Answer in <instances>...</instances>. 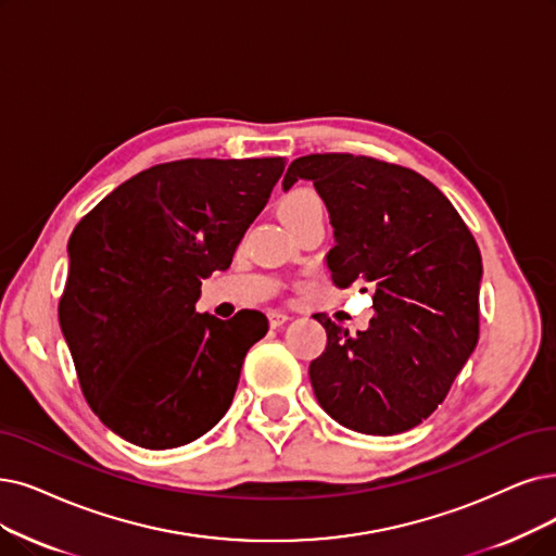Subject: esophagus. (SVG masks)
<instances>
[{"label": "esophagus", "mask_w": 556, "mask_h": 556, "mask_svg": "<svg viewBox=\"0 0 556 556\" xmlns=\"http://www.w3.org/2000/svg\"><path fill=\"white\" fill-rule=\"evenodd\" d=\"M269 321H271L274 328H280L282 324L290 321V317H287V313H280V309H271V313H269Z\"/></svg>", "instance_id": "1"}]
</instances>
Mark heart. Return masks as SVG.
Returning <instances> with one entry per match:
<instances>
[{
	"label": "heart",
	"instance_id": "heart-1",
	"mask_svg": "<svg viewBox=\"0 0 556 556\" xmlns=\"http://www.w3.org/2000/svg\"><path fill=\"white\" fill-rule=\"evenodd\" d=\"M319 198L315 191L309 189H294L287 195H282V201L278 205V214L285 220V224H292L294 218H299L301 214L309 212L313 207H319Z\"/></svg>",
	"mask_w": 556,
	"mask_h": 556
}]
</instances>
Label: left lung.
Segmentation results:
<instances>
[{
	"instance_id": "left-lung-1",
	"label": "left lung",
	"mask_w": 556,
	"mask_h": 556,
	"mask_svg": "<svg viewBox=\"0 0 556 556\" xmlns=\"http://www.w3.org/2000/svg\"><path fill=\"white\" fill-rule=\"evenodd\" d=\"M315 185L336 247L332 282L374 290L367 330L324 315L326 349L309 363L319 406L342 427L394 435L417 427L447 396L479 340L481 253L468 226L419 173L355 154H307L282 189Z\"/></svg>"
}]
</instances>
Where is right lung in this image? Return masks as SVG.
<instances>
[{"label": "right lung", "instance_id": "1", "mask_svg": "<svg viewBox=\"0 0 556 556\" xmlns=\"http://www.w3.org/2000/svg\"><path fill=\"white\" fill-rule=\"evenodd\" d=\"M282 170V157L160 164L73 230L61 332L88 406L131 445H187L228 413L269 321L257 309L198 315L195 301L230 266Z\"/></svg>", "mask_w": 556, "mask_h": 556}]
</instances>
